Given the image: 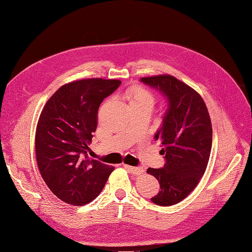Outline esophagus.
Listing matches in <instances>:
<instances>
[{
	"label": "esophagus",
	"mask_w": 252,
	"mask_h": 252,
	"mask_svg": "<svg viewBox=\"0 0 252 252\" xmlns=\"http://www.w3.org/2000/svg\"><path fill=\"white\" fill-rule=\"evenodd\" d=\"M124 167L129 172H131L132 174H135V175L142 174L144 172V169L143 168H139V167H132L130 165H126V164H124Z\"/></svg>",
	"instance_id": "34e87169"
}]
</instances>
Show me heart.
<instances>
[{
	"label": "heart",
	"instance_id": "heart-1",
	"mask_svg": "<svg viewBox=\"0 0 252 252\" xmlns=\"http://www.w3.org/2000/svg\"><path fill=\"white\" fill-rule=\"evenodd\" d=\"M130 103L135 104H147L150 106H154L156 102L155 94L151 93L147 88L142 86H135L131 89L130 93Z\"/></svg>",
	"mask_w": 252,
	"mask_h": 252
}]
</instances>
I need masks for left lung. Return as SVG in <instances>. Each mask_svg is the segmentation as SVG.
<instances>
[{
	"label": "left lung",
	"instance_id": "1",
	"mask_svg": "<svg viewBox=\"0 0 252 252\" xmlns=\"http://www.w3.org/2000/svg\"><path fill=\"white\" fill-rule=\"evenodd\" d=\"M141 82L158 90L168 103L155 134L164 147L165 164L158 169L148 168L147 173L159 183L151 202L171 206L184 200L205 173L212 145L211 121L202 96L172 75L142 78Z\"/></svg>",
	"mask_w": 252,
	"mask_h": 252
}]
</instances>
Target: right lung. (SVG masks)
Returning <instances> with one entry per match:
<instances>
[{
    "mask_svg": "<svg viewBox=\"0 0 252 252\" xmlns=\"http://www.w3.org/2000/svg\"><path fill=\"white\" fill-rule=\"evenodd\" d=\"M119 80L86 79L65 84L47 101L35 131V157L46 185L63 202L82 206L100 194L114 167L87 156L97 110Z\"/></svg>",
    "mask_w": 252,
    "mask_h": 252,
    "instance_id": "obj_1",
    "label": "right lung"
}]
</instances>
